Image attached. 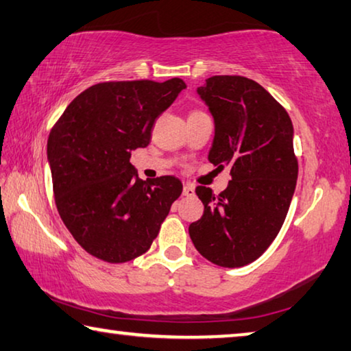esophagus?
Masks as SVG:
<instances>
[{"instance_id":"1","label":"esophagus","mask_w":351,"mask_h":351,"mask_svg":"<svg viewBox=\"0 0 351 351\" xmlns=\"http://www.w3.org/2000/svg\"><path fill=\"white\" fill-rule=\"evenodd\" d=\"M182 195L193 197L195 195V187H193L192 184H184V187H182Z\"/></svg>"}]
</instances>
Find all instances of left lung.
<instances>
[{
  "instance_id": "left-lung-1",
  "label": "left lung",
  "mask_w": 351,
  "mask_h": 351,
  "mask_svg": "<svg viewBox=\"0 0 351 351\" xmlns=\"http://www.w3.org/2000/svg\"><path fill=\"white\" fill-rule=\"evenodd\" d=\"M198 95L214 117L209 162L230 165L231 181L219 195L195 189L204 204L189 226L198 253L220 267H243L263 254L280 232L298 176L293 126L286 109L253 80L213 76Z\"/></svg>"
}]
</instances>
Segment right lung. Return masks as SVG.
I'll use <instances>...</instances> for the list:
<instances>
[{
    "label": "right lung",
    "instance_id": "add662e5",
    "mask_svg": "<svg viewBox=\"0 0 351 351\" xmlns=\"http://www.w3.org/2000/svg\"><path fill=\"white\" fill-rule=\"evenodd\" d=\"M186 88L180 77L99 82L86 88L48 137L58 213L88 254L110 264L148 252L181 195L175 176L142 181L130 162L145 148L158 117Z\"/></svg>",
    "mask_w": 351,
    "mask_h": 351
}]
</instances>
